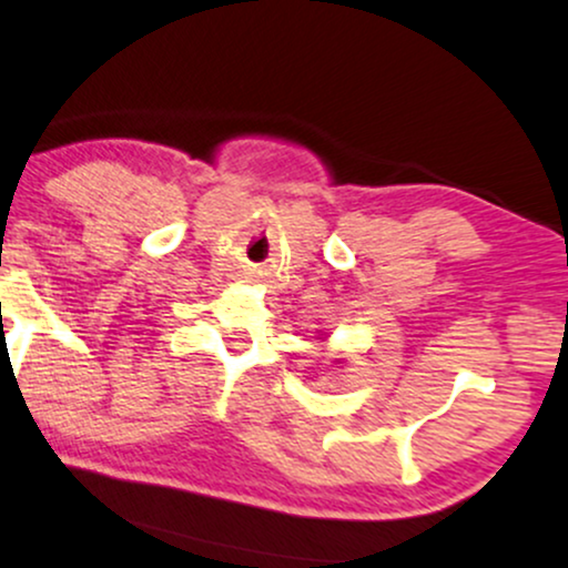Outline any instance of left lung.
Here are the masks:
<instances>
[{
  "instance_id": "8db88e82",
  "label": "left lung",
  "mask_w": 568,
  "mask_h": 568,
  "mask_svg": "<svg viewBox=\"0 0 568 568\" xmlns=\"http://www.w3.org/2000/svg\"><path fill=\"white\" fill-rule=\"evenodd\" d=\"M317 341H327V333H323V331H320V336H317ZM338 362H341V359H333V365H338Z\"/></svg>"
}]
</instances>
